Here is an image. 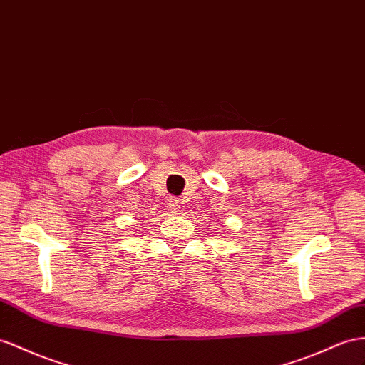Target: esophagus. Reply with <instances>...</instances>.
<instances>
[{
  "label": "esophagus",
  "mask_w": 365,
  "mask_h": 365,
  "mask_svg": "<svg viewBox=\"0 0 365 365\" xmlns=\"http://www.w3.org/2000/svg\"><path fill=\"white\" fill-rule=\"evenodd\" d=\"M168 210H170L173 214H179L180 212V203L175 197H170L168 200Z\"/></svg>",
  "instance_id": "1"
}]
</instances>
